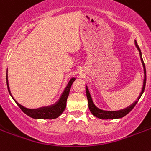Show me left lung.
Listing matches in <instances>:
<instances>
[{
    "instance_id": "left-lung-1",
    "label": "left lung",
    "mask_w": 151,
    "mask_h": 151,
    "mask_svg": "<svg viewBox=\"0 0 151 151\" xmlns=\"http://www.w3.org/2000/svg\"><path fill=\"white\" fill-rule=\"evenodd\" d=\"M135 44H136V46L138 48V50L139 51V55H140V59L141 61H142V63H143V70H144V80H143V89H142V92H141L139 96L138 99L135 102V103L131 105L130 106H129L126 109H124V110H118V111H106V110H102L99 108H97L95 104L92 102V97H91V95L89 93V91H88V88L86 86V96H87V99L88 101V108H89L90 111L92 112V114L94 115L95 117H98V118H100V119H117V118H122V117H124L125 115H127L130 111H131L132 109L134 108V106H136V104L138 103L139 99H140L141 96L144 92V89H145V85H146V80H147V76H146V68H145V64L143 63V58H142V55H141V51L139 48L138 45H137V42L136 41H135Z\"/></svg>"
}]
</instances>
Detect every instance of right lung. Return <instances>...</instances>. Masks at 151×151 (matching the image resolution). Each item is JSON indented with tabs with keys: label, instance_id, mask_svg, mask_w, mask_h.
Masks as SVG:
<instances>
[{
	"label": "right lung",
	"instance_id": "add662e5",
	"mask_svg": "<svg viewBox=\"0 0 151 151\" xmlns=\"http://www.w3.org/2000/svg\"><path fill=\"white\" fill-rule=\"evenodd\" d=\"M76 78H71L70 81H69L68 85L66 86V88L64 90V92H63L61 97L59 100L57 102L55 105L51 106H47V107H42L39 108V109H35V110H31V109H27V108L22 106V105H20L19 103H17L15 101V103H17V105L19 106V108L26 114L28 115L29 117H32V118H35V119H55L61 114L63 112L65 108H66V100H67V97L70 93V90L71 85L73 84V82L75 81ZM6 81H7V86H8V90L9 93L11 95L10 90H9V86H8V74L6 75ZM12 96V95H11Z\"/></svg>",
	"mask_w": 151,
	"mask_h": 151
}]
</instances>
